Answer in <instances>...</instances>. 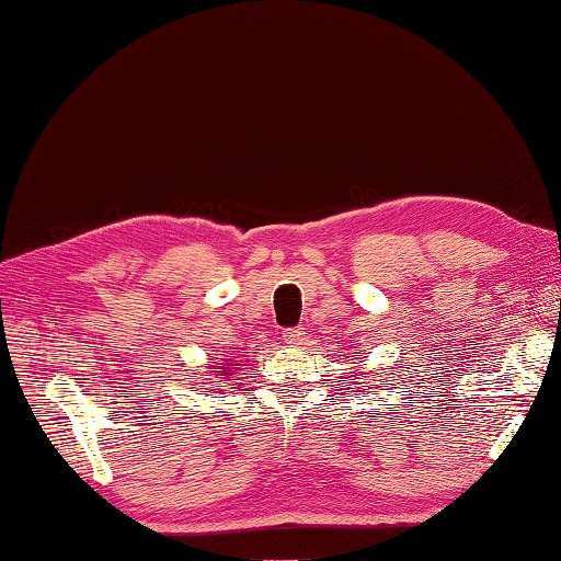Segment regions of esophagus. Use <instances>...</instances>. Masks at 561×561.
<instances>
[{
	"label": "esophagus",
	"instance_id": "34e87169",
	"mask_svg": "<svg viewBox=\"0 0 561 561\" xmlns=\"http://www.w3.org/2000/svg\"><path fill=\"white\" fill-rule=\"evenodd\" d=\"M283 340L288 342V344H293V346L302 344V342H305V332H302V327H288V330L283 332Z\"/></svg>",
	"mask_w": 561,
	"mask_h": 561
}]
</instances>
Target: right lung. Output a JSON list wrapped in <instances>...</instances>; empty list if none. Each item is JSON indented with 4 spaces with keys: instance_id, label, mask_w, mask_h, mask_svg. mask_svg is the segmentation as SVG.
I'll return each mask as SVG.
<instances>
[{
    "instance_id": "right-lung-1",
    "label": "right lung",
    "mask_w": 561,
    "mask_h": 561,
    "mask_svg": "<svg viewBox=\"0 0 561 561\" xmlns=\"http://www.w3.org/2000/svg\"><path fill=\"white\" fill-rule=\"evenodd\" d=\"M215 374H219V376H225V374H227V371H215Z\"/></svg>"
}]
</instances>
